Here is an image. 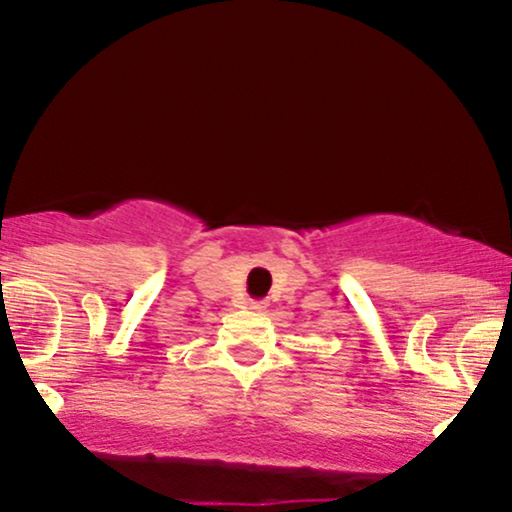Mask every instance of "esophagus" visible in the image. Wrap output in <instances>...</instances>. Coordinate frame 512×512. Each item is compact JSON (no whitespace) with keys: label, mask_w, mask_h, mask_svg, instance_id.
<instances>
[{"label":"esophagus","mask_w":512,"mask_h":512,"mask_svg":"<svg viewBox=\"0 0 512 512\" xmlns=\"http://www.w3.org/2000/svg\"><path fill=\"white\" fill-rule=\"evenodd\" d=\"M248 308H250V310H255V313H260V310L267 308V303H262V301H250V303H248Z\"/></svg>","instance_id":"obj_1"}]
</instances>
